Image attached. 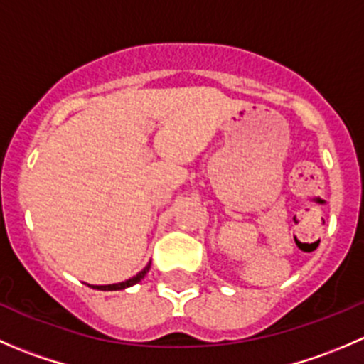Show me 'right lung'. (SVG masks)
Listing matches in <instances>:
<instances>
[{
    "label": "right lung",
    "mask_w": 364,
    "mask_h": 364,
    "mask_svg": "<svg viewBox=\"0 0 364 364\" xmlns=\"http://www.w3.org/2000/svg\"><path fill=\"white\" fill-rule=\"evenodd\" d=\"M149 271V264L144 267V269L141 271V273H137L135 277L128 278V280L124 282H119V284H112V285H90L91 289H97V291H121V289H127V287H132V285L139 284V282L142 280V278L146 277V273Z\"/></svg>",
    "instance_id": "add662e5"
}]
</instances>
